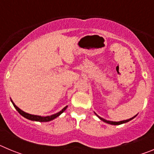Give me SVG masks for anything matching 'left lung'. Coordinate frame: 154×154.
Segmentation results:
<instances>
[{
    "mask_svg": "<svg viewBox=\"0 0 154 154\" xmlns=\"http://www.w3.org/2000/svg\"><path fill=\"white\" fill-rule=\"evenodd\" d=\"M96 115L98 117H99V119H101L102 121H103V122H105V123H109V124H111V125H120V124H123V123H127V122H129V121H130V120H131V119H133V118H135L136 116H137V115H136L135 116H133V117L130 118V119H126V120H123V121H119V122H112V121H109V120H106V119H103V118H101V117H100V116H98L97 114H96Z\"/></svg>",
    "mask_w": 154,
    "mask_h": 154,
    "instance_id": "1",
    "label": "left lung"
}]
</instances>
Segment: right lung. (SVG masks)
Segmentation results:
<instances>
[{
	"label": "right lung",
	"mask_w": 154,
	"mask_h": 154,
	"mask_svg": "<svg viewBox=\"0 0 154 154\" xmlns=\"http://www.w3.org/2000/svg\"><path fill=\"white\" fill-rule=\"evenodd\" d=\"M11 101L12 104L14 105V108L17 109V112H19V113L21 114L22 116H24V118H26V119H30V120H33V121H38V122H48V121H51L52 120V119H55L56 117H58V116H60L61 114L62 113V112L65 111V109H66V108H67L68 106H65V108L62 109V110H61L60 112H57V113L54 114V115H51V116H36V115H31V114H29V113H27V112H24V111H22L21 109H20L18 108V107L16 106L14 103H13V101H12L11 99Z\"/></svg>",
	"instance_id": "obj_1"
}]
</instances>
